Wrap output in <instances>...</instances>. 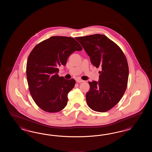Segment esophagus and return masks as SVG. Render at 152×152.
<instances>
[{
  "label": "esophagus",
  "mask_w": 152,
  "mask_h": 152,
  "mask_svg": "<svg viewBox=\"0 0 152 152\" xmlns=\"http://www.w3.org/2000/svg\"><path fill=\"white\" fill-rule=\"evenodd\" d=\"M84 81H83V80H81V79H80V78H78V79L76 80V82L77 83H83V82H84Z\"/></svg>",
  "instance_id": "esophagus-1"
}]
</instances>
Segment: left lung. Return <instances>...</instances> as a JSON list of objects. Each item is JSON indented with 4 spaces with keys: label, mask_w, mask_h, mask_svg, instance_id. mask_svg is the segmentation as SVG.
<instances>
[{
    "label": "left lung",
    "mask_w": 152,
    "mask_h": 152,
    "mask_svg": "<svg viewBox=\"0 0 152 152\" xmlns=\"http://www.w3.org/2000/svg\"><path fill=\"white\" fill-rule=\"evenodd\" d=\"M90 57L92 64L101 67L99 81L88 82L90 90L86 100L88 107L97 112H106L121 100L127 88L129 67L124 52L103 34L75 38Z\"/></svg>",
    "instance_id": "obj_1"
}]
</instances>
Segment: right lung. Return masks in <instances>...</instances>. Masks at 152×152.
Here are the masks:
<instances>
[{"label": "right lung", "instance_id": "obj_1", "mask_svg": "<svg viewBox=\"0 0 152 152\" xmlns=\"http://www.w3.org/2000/svg\"><path fill=\"white\" fill-rule=\"evenodd\" d=\"M83 48L74 38L53 36L37 44L28 58L26 74L33 99L42 110L57 113L66 106L74 79L66 80L57 74L71 54Z\"/></svg>", "mask_w": 152, "mask_h": 152}]
</instances>
